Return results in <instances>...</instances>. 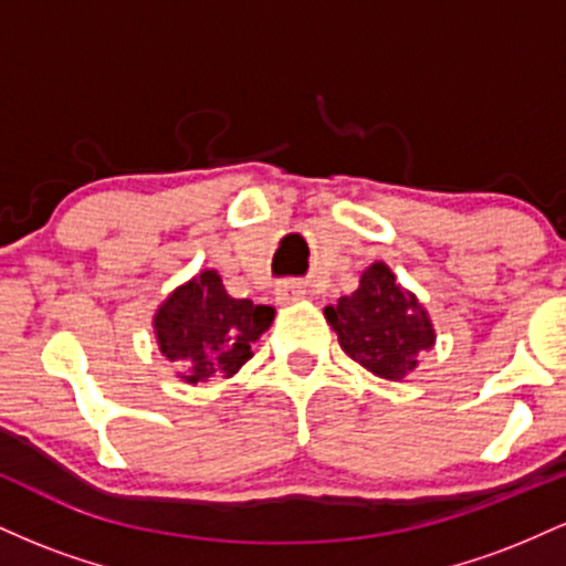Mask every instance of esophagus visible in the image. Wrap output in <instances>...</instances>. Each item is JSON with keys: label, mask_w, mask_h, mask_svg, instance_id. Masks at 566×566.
<instances>
[{"label": "esophagus", "mask_w": 566, "mask_h": 566, "mask_svg": "<svg viewBox=\"0 0 566 566\" xmlns=\"http://www.w3.org/2000/svg\"><path fill=\"white\" fill-rule=\"evenodd\" d=\"M305 295H308V290H305L303 282H295V279H290V282H279V284H276V301H279V303L303 301Z\"/></svg>", "instance_id": "34e87169"}]
</instances>
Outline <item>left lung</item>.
Instances as JSON below:
<instances>
[{"label":"left lung","instance_id":"obj_1","mask_svg":"<svg viewBox=\"0 0 566 566\" xmlns=\"http://www.w3.org/2000/svg\"><path fill=\"white\" fill-rule=\"evenodd\" d=\"M324 316L350 359L386 380L412 373L418 356L437 340L428 311L380 261L361 274L350 295L327 305Z\"/></svg>","mask_w":566,"mask_h":566}]
</instances>
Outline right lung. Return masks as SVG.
<instances>
[{
    "label": "right lung",
    "mask_w": 566,
    "mask_h": 566,
    "mask_svg": "<svg viewBox=\"0 0 566 566\" xmlns=\"http://www.w3.org/2000/svg\"><path fill=\"white\" fill-rule=\"evenodd\" d=\"M274 314L271 305L231 297L218 271L207 269L159 305L154 333L161 356L184 367L180 378L197 386L237 375L252 359V343L271 327Z\"/></svg>",
    "instance_id": "right-lung-1"
}]
</instances>
